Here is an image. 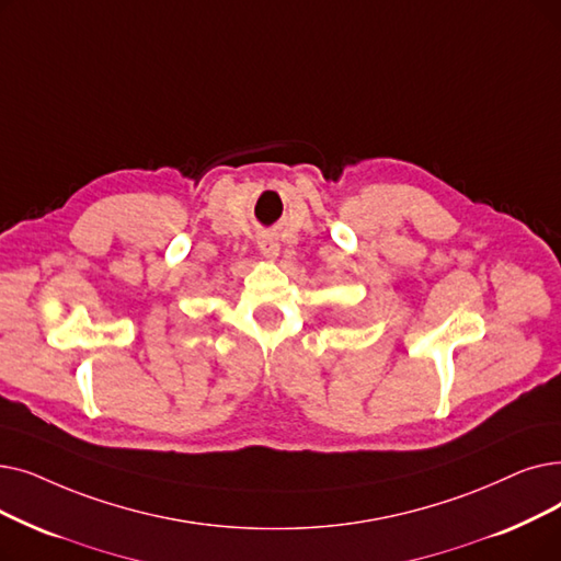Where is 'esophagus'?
Wrapping results in <instances>:
<instances>
[{"label": "esophagus", "instance_id": "1", "mask_svg": "<svg viewBox=\"0 0 561 561\" xmlns=\"http://www.w3.org/2000/svg\"><path fill=\"white\" fill-rule=\"evenodd\" d=\"M259 250H261V254L265 259L273 261V259L279 256V240L275 236H271V233H265V236L259 238Z\"/></svg>", "mask_w": 561, "mask_h": 561}]
</instances>
